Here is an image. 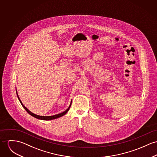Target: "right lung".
<instances>
[{
  "label": "right lung",
  "instance_id": "add662e5",
  "mask_svg": "<svg viewBox=\"0 0 157 157\" xmlns=\"http://www.w3.org/2000/svg\"><path fill=\"white\" fill-rule=\"evenodd\" d=\"M17 97H18V100H19V101H20V103H21V105L23 106V107L24 108V109L30 115H32V117H35V118H36L37 119H39V120H54V119H56V118H60L61 117H62V116H63V115H64L68 111H69V109L71 108V104L70 105V106H69V107L64 112H62V113H59V114H57V115H52V116H48V117H44V116H40V115H37L36 114H35V113H32V112H31L30 110H29L27 109L26 108L25 106H24V105H23V104L22 103V102H21V101L20 100V98H19V97L18 96V94H17Z\"/></svg>",
  "mask_w": 157,
  "mask_h": 157
}]
</instances>
